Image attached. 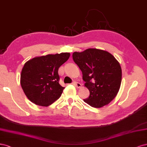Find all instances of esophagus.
<instances>
[{"instance_id":"esophagus-1","label":"esophagus","mask_w":147,"mask_h":147,"mask_svg":"<svg viewBox=\"0 0 147 147\" xmlns=\"http://www.w3.org/2000/svg\"><path fill=\"white\" fill-rule=\"evenodd\" d=\"M74 86L76 87L77 88H81L82 87V85L81 84H80L79 82H74Z\"/></svg>"}]
</instances>
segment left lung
Wrapping results in <instances>:
<instances>
[{"label":"left lung","instance_id":"8db88e82","mask_svg":"<svg viewBox=\"0 0 147 147\" xmlns=\"http://www.w3.org/2000/svg\"><path fill=\"white\" fill-rule=\"evenodd\" d=\"M73 59L82 71L84 86L90 92L84 101L95 108L110 103L119 91L122 76L120 65L114 56L106 51L89 48L74 52Z\"/></svg>","mask_w":147,"mask_h":147}]
</instances>
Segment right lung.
Masks as SVG:
<instances>
[{
    "label": "right lung",
    "instance_id": "obj_1",
    "mask_svg": "<svg viewBox=\"0 0 147 147\" xmlns=\"http://www.w3.org/2000/svg\"><path fill=\"white\" fill-rule=\"evenodd\" d=\"M62 53L35 57L25 63L20 83L27 98L35 105L47 107L58 99L65 87L59 83V68L69 58Z\"/></svg>",
    "mask_w": 147,
    "mask_h": 147
}]
</instances>
